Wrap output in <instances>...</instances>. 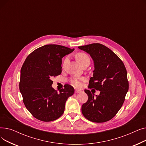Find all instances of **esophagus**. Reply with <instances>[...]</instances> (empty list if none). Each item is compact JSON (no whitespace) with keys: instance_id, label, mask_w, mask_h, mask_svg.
<instances>
[{"instance_id":"obj_1","label":"esophagus","mask_w":146,"mask_h":146,"mask_svg":"<svg viewBox=\"0 0 146 146\" xmlns=\"http://www.w3.org/2000/svg\"><path fill=\"white\" fill-rule=\"evenodd\" d=\"M81 90H78V89H76L75 90V93L76 94H78V93H80V92H81Z\"/></svg>"}]
</instances>
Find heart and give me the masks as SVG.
<instances>
[{"label": "heart", "instance_id": "b5f03b06", "mask_svg": "<svg viewBox=\"0 0 146 146\" xmlns=\"http://www.w3.org/2000/svg\"><path fill=\"white\" fill-rule=\"evenodd\" d=\"M76 58L78 60L79 63L82 65L83 63L86 62V61H90L89 56L86 54L84 52H78L76 54ZM68 58H66L64 60V63H66ZM83 79L81 78H73L70 80L71 83L75 87H80L82 86V82L83 81Z\"/></svg>", "mask_w": 146, "mask_h": 146}]
</instances>
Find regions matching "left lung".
<instances>
[{
	"label": "left lung",
	"instance_id": "8db88e82",
	"mask_svg": "<svg viewBox=\"0 0 146 146\" xmlns=\"http://www.w3.org/2000/svg\"><path fill=\"white\" fill-rule=\"evenodd\" d=\"M78 48L89 54L94 61L89 88L100 91L95 97L90 90H85L88 100L82 105V112L92 122L108 121L120 110L128 90L125 67L115 54L102 44L94 43Z\"/></svg>",
	"mask_w": 146,
	"mask_h": 146
}]
</instances>
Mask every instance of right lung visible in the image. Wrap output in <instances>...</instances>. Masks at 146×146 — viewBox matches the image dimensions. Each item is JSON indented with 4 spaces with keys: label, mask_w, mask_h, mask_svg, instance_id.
<instances>
[{
    "label": "right lung",
    "mask_w": 146,
    "mask_h": 146,
    "mask_svg": "<svg viewBox=\"0 0 146 146\" xmlns=\"http://www.w3.org/2000/svg\"><path fill=\"white\" fill-rule=\"evenodd\" d=\"M74 50L59 45H45L33 51L24 61L19 90L27 109L35 118L49 122L63 115L66 102L74 89L65 85L57 92L52 87L51 79L61 74L62 58Z\"/></svg>",
    "instance_id": "right-lung-1"
}]
</instances>
